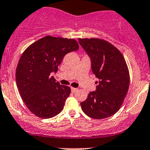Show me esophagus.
<instances>
[{
	"mask_svg": "<svg viewBox=\"0 0 150 150\" xmlns=\"http://www.w3.org/2000/svg\"><path fill=\"white\" fill-rule=\"evenodd\" d=\"M71 91H72V93H75L77 91H78V89L75 88H71Z\"/></svg>",
	"mask_w": 150,
	"mask_h": 150,
	"instance_id": "1",
	"label": "esophagus"
}]
</instances>
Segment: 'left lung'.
I'll list each match as a JSON object with an SVG mask.
<instances>
[{
  "mask_svg": "<svg viewBox=\"0 0 150 150\" xmlns=\"http://www.w3.org/2000/svg\"><path fill=\"white\" fill-rule=\"evenodd\" d=\"M79 43L90 56L92 71L98 79L96 90L80 103L85 115L105 119L120 108L129 86V73L120 51L99 38H79Z\"/></svg>",
  "mask_w": 150,
  "mask_h": 150,
  "instance_id": "left-lung-1",
  "label": "left lung"
}]
</instances>
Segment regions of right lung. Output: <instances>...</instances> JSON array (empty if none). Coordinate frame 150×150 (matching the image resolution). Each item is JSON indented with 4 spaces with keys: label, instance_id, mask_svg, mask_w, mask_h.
Returning <instances> with one entry per match:
<instances>
[{
    "label": "right lung",
    "instance_id": "1",
    "mask_svg": "<svg viewBox=\"0 0 150 150\" xmlns=\"http://www.w3.org/2000/svg\"><path fill=\"white\" fill-rule=\"evenodd\" d=\"M78 49L74 39L47 35L24 51L16 68V80L21 98L33 114L48 119L63 110L71 90L51 75L57 72L67 53Z\"/></svg>",
    "mask_w": 150,
    "mask_h": 150
}]
</instances>
